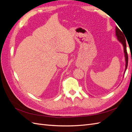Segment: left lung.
I'll return each mask as SVG.
<instances>
[{
    "mask_svg": "<svg viewBox=\"0 0 132 132\" xmlns=\"http://www.w3.org/2000/svg\"><path fill=\"white\" fill-rule=\"evenodd\" d=\"M123 32V31H122ZM122 32L119 30L118 28L116 26V35L117 37L118 40L120 42L123 46L124 48V53H125V60H126V69L125 73L126 72V69L127 68L128 66V53L127 51V45H126V40L124 36V34L122 33Z\"/></svg>",
    "mask_w": 132,
    "mask_h": 132,
    "instance_id": "obj_1",
    "label": "left lung"
}]
</instances>
